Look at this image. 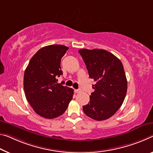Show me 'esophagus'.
Segmentation results:
<instances>
[{
	"mask_svg": "<svg viewBox=\"0 0 153 153\" xmlns=\"http://www.w3.org/2000/svg\"><path fill=\"white\" fill-rule=\"evenodd\" d=\"M74 92L76 93H79V92H80V90H79V89H75L74 90Z\"/></svg>",
	"mask_w": 153,
	"mask_h": 153,
	"instance_id": "34e87169",
	"label": "esophagus"
}]
</instances>
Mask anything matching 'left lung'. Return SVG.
Instances as JSON below:
<instances>
[{
    "label": "left lung",
    "mask_w": 153,
    "mask_h": 153,
    "mask_svg": "<svg viewBox=\"0 0 153 153\" xmlns=\"http://www.w3.org/2000/svg\"><path fill=\"white\" fill-rule=\"evenodd\" d=\"M89 77L96 82L89 103L83 106L86 116L96 120L110 118L120 108L127 90V81L120 60L105 50L81 49Z\"/></svg>",
    "instance_id": "obj_1"
}]
</instances>
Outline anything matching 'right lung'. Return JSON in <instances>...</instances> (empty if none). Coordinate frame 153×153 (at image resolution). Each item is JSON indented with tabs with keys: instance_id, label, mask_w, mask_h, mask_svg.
Listing matches in <instances>:
<instances>
[{
	"instance_id": "add662e5",
	"label": "right lung",
	"mask_w": 153,
	"mask_h": 153,
	"mask_svg": "<svg viewBox=\"0 0 153 153\" xmlns=\"http://www.w3.org/2000/svg\"><path fill=\"white\" fill-rule=\"evenodd\" d=\"M69 48L45 46L31 58L24 75L26 97L34 111L45 118L62 115L74 95V90L57 83L62 75L60 61Z\"/></svg>"
}]
</instances>
